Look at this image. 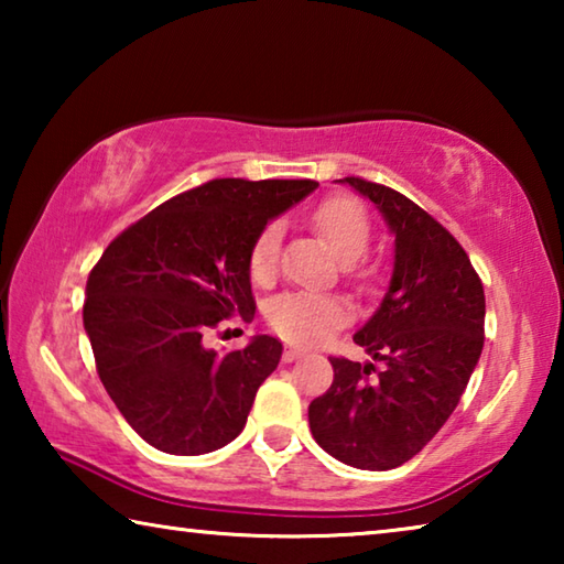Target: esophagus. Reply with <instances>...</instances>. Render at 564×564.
<instances>
[{"label":"esophagus","instance_id":"obj_1","mask_svg":"<svg viewBox=\"0 0 564 564\" xmlns=\"http://www.w3.org/2000/svg\"><path fill=\"white\" fill-rule=\"evenodd\" d=\"M301 356H303V352H301L299 348H285V350H283V360H285V362H293V360H299Z\"/></svg>","mask_w":564,"mask_h":564}]
</instances>
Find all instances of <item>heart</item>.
Here are the masks:
<instances>
[{"mask_svg":"<svg viewBox=\"0 0 564 564\" xmlns=\"http://www.w3.org/2000/svg\"><path fill=\"white\" fill-rule=\"evenodd\" d=\"M311 224L326 238L328 246L343 261H348L352 275L362 273V261L370 243V218L358 198L352 196H328L311 212ZM281 259V226L265 224L256 234L251 251H248V273L256 283L273 279ZM271 328L295 346L313 348L326 343L333 333L346 326L350 318L348 305L333 295L318 293H285L271 301L265 311Z\"/></svg>","mask_w":564,"mask_h":564,"instance_id":"obj_1","label":"heart"}]
</instances>
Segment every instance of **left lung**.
<instances>
[{
	"instance_id": "1",
	"label": "left lung",
	"mask_w": 564,
	"mask_h": 564,
	"mask_svg": "<svg viewBox=\"0 0 564 564\" xmlns=\"http://www.w3.org/2000/svg\"><path fill=\"white\" fill-rule=\"evenodd\" d=\"M395 234L393 281L352 340L380 362L330 356L333 383L308 405L323 451L360 470H393L453 415L485 343V291L457 238L400 191L340 178Z\"/></svg>"
}]
</instances>
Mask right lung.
<instances>
[{
    "label": "right lung",
    "instance_id": "1",
    "mask_svg": "<svg viewBox=\"0 0 564 564\" xmlns=\"http://www.w3.org/2000/svg\"><path fill=\"white\" fill-rule=\"evenodd\" d=\"M316 186L311 178H212L123 228L91 269L84 328L97 373L156 451L204 455L243 431L283 346L259 336L218 356L206 336L253 316V238Z\"/></svg>",
    "mask_w": 564,
    "mask_h": 564
}]
</instances>
